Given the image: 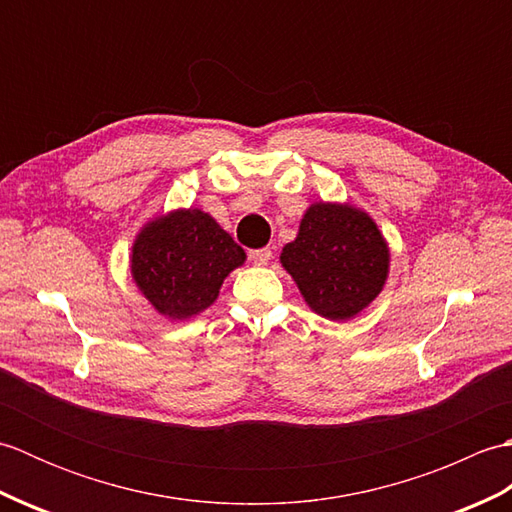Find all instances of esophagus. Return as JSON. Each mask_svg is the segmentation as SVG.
I'll use <instances>...</instances> for the list:
<instances>
[{
	"instance_id": "34e87169",
	"label": "esophagus",
	"mask_w": 512,
	"mask_h": 512,
	"mask_svg": "<svg viewBox=\"0 0 512 512\" xmlns=\"http://www.w3.org/2000/svg\"><path fill=\"white\" fill-rule=\"evenodd\" d=\"M270 257H273V253H270V248L250 250V262H253L255 266H266L270 262Z\"/></svg>"
}]
</instances>
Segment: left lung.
<instances>
[{
  "label": "left lung",
  "instance_id": "left-lung-1",
  "mask_svg": "<svg viewBox=\"0 0 512 512\" xmlns=\"http://www.w3.org/2000/svg\"><path fill=\"white\" fill-rule=\"evenodd\" d=\"M389 259L383 233L363 209L350 202H314L279 262L312 312L347 321L380 295Z\"/></svg>",
  "mask_w": 512,
  "mask_h": 512
}]
</instances>
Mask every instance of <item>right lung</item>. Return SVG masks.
<instances>
[{
    "mask_svg": "<svg viewBox=\"0 0 512 512\" xmlns=\"http://www.w3.org/2000/svg\"><path fill=\"white\" fill-rule=\"evenodd\" d=\"M244 262V248L209 213L193 206L149 220L129 255L134 284L171 321L191 319L213 306L224 279Z\"/></svg>",
    "mask_w": 512,
    "mask_h": 512,
    "instance_id": "obj_1",
    "label": "right lung"
}]
</instances>
